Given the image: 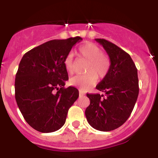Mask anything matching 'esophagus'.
<instances>
[{"label": "esophagus", "mask_w": 158, "mask_h": 158, "mask_svg": "<svg viewBox=\"0 0 158 158\" xmlns=\"http://www.w3.org/2000/svg\"><path fill=\"white\" fill-rule=\"evenodd\" d=\"M79 95H80V96H84L85 95V93L82 91V90H79Z\"/></svg>", "instance_id": "esophagus-1"}]
</instances>
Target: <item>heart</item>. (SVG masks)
<instances>
[{
    "instance_id": "obj_1",
    "label": "heart",
    "mask_w": 158,
    "mask_h": 158,
    "mask_svg": "<svg viewBox=\"0 0 158 158\" xmlns=\"http://www.w3.org/2000/svg\"><path fill=\"white\" fill-rule=\"evenodd\" d=\"M79 57L88 61L85 71L83 75H77L70 78L72 85L79 86L82 89H88L95 84L97 77L99 79L104 78L108 73L110 66L109 58L102 53V50L93 43H86L78 49ZM64 64L67 71L72 74L74 72L73 56L71 53L65 58ZM98 76H97L96 75Z\"/></svg>"
}]
</instances>
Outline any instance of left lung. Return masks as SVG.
<instances>
[{
    "mask_svg": "<svg viewBox=\"0 0 158 158\" xmlns=\"http://www.w3.org/2000/svg\"><path fill=\"white\" fill-rule=\"evenodd\" d=\"M95 40L106 50L110 66L96 87L104 94H87L90 105L85 116L94 128L110 131L122 126L134 109L139 94L137 69L129 54L117 45L106 39Z\"/></svg>",
    "mask_w": 158,
    "mask_h": 158,
    "instance_id": "8db88e82",
    "label": "left lung"
}]
</instances>
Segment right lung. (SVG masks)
I'll use <instances>...</instances> for the list:
<instances>
[{"label": "right lung", "mask_w": 158, "mask_h": 158, "mask_svg": "<svg viewBox=\"0 0 158 158\" xmlns=\"http://www.w3.org/2000/svg\"><path fill=\"white\" fill-rule=\"evenodd\" d=\"M82 39L51 40L23 55L15 76V99L23 118L32 128L50 133L64 126L67 114L79 97L74 87L65 88L68 74L64 61Z\"/></svg>", "instance_id": "obj_1"}]
</instances>
